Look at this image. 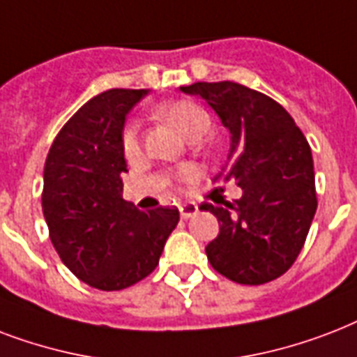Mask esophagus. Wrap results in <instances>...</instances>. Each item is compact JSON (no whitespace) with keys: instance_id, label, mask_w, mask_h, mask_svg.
Instances as JSON below:
<instances>
[{"instance_id":"obj_1","label":"esophagus","mask_w":357,"mask_h":357,"mask_svg":"<svg viewBox=\"0 0 357 357\" xmlns=\"http://www.w3.org/2000/svg\"><path fill=\"white\" fill-rule=\"evenodd\" d=\"M178 210H181L182 220H188V218H192L197 214L199 206L195 203H184V204H181V208Z\"/></svg>"}]
</instances>
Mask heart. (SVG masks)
<instances>
[{
    "mask_svg": "<svg viewBox=\"0 0 357 357\" xmlns=\"http://www.w3.org/2000/svg\"><path fill=\"white\" fill-rule=\"evenodd\" d=\"M156 115L164 121H169L173 126L181 130L186 137L201 135L208 128V115L203 107L190 100H171L156 107ZM121 147L126 158H135L139 154V126L134 121L124 124L121 134ZM195 169L192 165H181L175 171V181L178 184H188L195 178Z\"/></svg>",
    "mask_w": 357,
    "mask_h": 357,
    "instance_id": "1",
    "label": "heart"
}]
</instances>
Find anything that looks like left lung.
I'll list each match as a JSON object with an SVG mask.
<instances>
[{
	"mask_svg": "<svg viewBox=\"0 0 357 357\" xmlns=\"http://www.w3.org/2000/svg\"><path fill=\"white\" fill-rule=\"evenodd\" d=\"M197 95L231 132L227 162L216 181H234L242 197L203 203L220 222L206 245L210 264L240 284L281 278L300 255L317 212L313 154L305 135L281 104L234 82L181 87Z\"/></svg>",
	"mask_w": 357,
	"mask_h": 357,
	"instance_id": "1",
	"label": "left lung"
}]
</instances>
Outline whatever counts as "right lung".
Here are the masks:
<instances>
[{"instance_id": "right-lung-1", "label": "right lung", "mask_w": 357, "mask_h": 357, "mask_svg": "<svg viewBox=\"0 0 357 357\" xmlns=\"http://www.w3.org/2000/svg\"><path fill=\"white\" fill-rule=\"evenodd\" d=\"M145 89H109L79 107L44 164L43 212L65 266L89 287L123 291L158 266L178 210L143 212L123 199L126 113Z\"/></svg>"}]
</instances>
